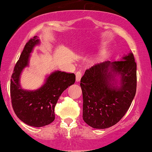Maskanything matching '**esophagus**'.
Returning <instances> with one entry per match:
<instances>
[{"instance_id":"obj_1","label":"esophagus","mask_w":152,"mask_h":152,"mask_svg":"<svg viewBox=\"0 0 152 152\" xmlns=\"http://www.w3.org/2000/svg\"><path fill=\"white\" fill-rule=\"evenodd\" d=\"M82 76V73L81 71H78L76 73V81L78 82L81 80V78Z\"/></svg>"}]
</instances>
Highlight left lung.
Here are the masks:
<instances>
[{
  "label": "left lung",
  "instance_id": "left-lung-1",
  "mask_svg": "<svg viewBox=\"0 0 152 152\" xmlns=\"http://www.w3.org/2000/svg\"><path fill=\"white\" fill-rule=\"evenodd\" d=\"M80 85L84 122L96 129L112 127L125 115L136 94L134 55L130 52L120 61H107L93 66L85 71Z\"/></svg>",
  "mask_w": 152,
  "mask_h": 152
}]
</instances>
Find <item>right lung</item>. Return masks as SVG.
Listing matches in <instances>:
<instances>
[{
    "mask_svg": "<svg viewBox=\"0 0 152 152\" xmlns=\"http://www.w3.org/2000/svg\"><path fill=\"white\" fill-rule=\"evenodd\" d=\"M37 36L26 43L16 63L10 80L12 108L20 120L27 125L40 127L52 123L55 119L54 107L64 91L76 81L74 74L56 71L46 78L41 88L35 91L24 90L20 84L21 72L28 66L30 53L39 45Z\"/></svg>",
    "mask_w": 152,
    "mask_h": 152,
    "instance_id": "obj_1",
    "label": "right lung"
}]
</instances>
